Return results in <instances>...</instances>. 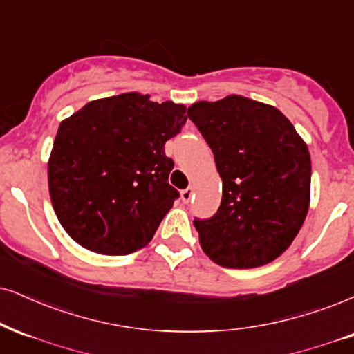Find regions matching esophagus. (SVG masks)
Wrapping results in <instances>:
<instances>
[{"instance_id":"34e87169","label":"esophagus","mask_w":354,"mask_h":354,"mask_svg":"<svg viewBox=\"0 0 354 354\" xmlns=\"http://www.w3.org/2000/svg\"><path fill=\"white\" fill-rule=\"evenodd\" d=\"M180 197H182V202H184V203H189L190 200H192V197H194V189H192V187H189V189L182 190Z\"/></svg>"}]
</instances>
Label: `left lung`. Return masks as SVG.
<instances>
[{
  "instance_id": "1",
  "label": "left lung",
  "mask_w": 354,
  "mask_h": 354,
  "mask_svg": "<svg viewBox=\"0 0 354 354\" xmlns=\"http://www.w3.org/2000/svg\"><path fill=\"white\" fill-rule=\"evenodd\" d=\"M215 156L223 182L218 212L195 218L200 246L216 264L259 268L282 254L310 203L307 144L277 108L230 95L187 111Z\"/></svg>"
}]
</instances>
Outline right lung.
Wrapping results in <instances>:
<instances>
[{
	"label": "right lung",
	"mask_w": 354,
	"mask_h": 354,
	"mask_svg": "<svg viewBox=\"0 0 354 354\" xmlns=\"http://www.w3.org/2000/svg\"><path fill=\"white\" fill-rule=\"evenodd\" d=\"M185 110L133 91L93 100L60 123L47 177L52 207L73 241L108 256L151 241L178 198L164 144L180 133Z\"/></svg>",
	"instance_id": "right-lung-1"
}]
</instances>
